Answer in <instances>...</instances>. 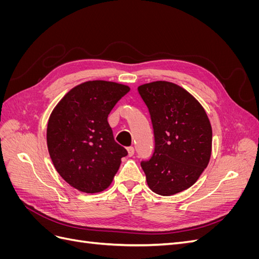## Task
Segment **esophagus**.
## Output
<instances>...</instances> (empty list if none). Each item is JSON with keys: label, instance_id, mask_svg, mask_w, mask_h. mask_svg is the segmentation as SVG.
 I'll use <instances>...</instances> for the list:
<instances>
[{"label": "esophagus", "instance_id": "obj_1", "mask_svg": "<svg viewBox=\"0 0 259 259\" xmlns=\"http://www.w3.org/2000/svg\"><path fill=\"white\" fill-rule=\"evenodd\" d=\"M134 152H135L134 148H133V147H128V148H127V153H128V156H133V155H134Z\"/></svg>", "mask_w": 259, "mask_h": 259}]
</instances>
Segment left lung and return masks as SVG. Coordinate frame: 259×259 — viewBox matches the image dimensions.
I'll use <instances>...</instances> for the list:
<instances>
[{
	"instance_id": "obj_1",
	"label": "left lung",
	"mask_w": 259,
	"mask_h": 259,
	"mask_svg": "<svg viewBox=\"0 0 259 259\" xmlns=\"http://www.w3.org/2000/svg\"><path fill=\"white\" fill-rule=\"evenodd\" d=\"M138 93L154 134V152L140 163L147 184L160 195L182 192L197 182L209 162L213 134L207 114L191 94L174 83H147Z\"/></svg>"
}]
</instances>
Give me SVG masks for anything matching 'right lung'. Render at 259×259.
<instances>
[{
	"label": "right lung",
	"mask_w": 259,
	"mask_h": 259,
	"mask_svg": "<svg viewBox=\"0 0 259 259\" xmlns=\"http://www.w3.org/2000/svg\"><path fill=\"white\" fill-rule=\"evenodd\" d=\"M128 92V86L114 82H84L53 110L46 133L49 152L58 174L75 189L104 191L127 155L114 142L108 115Z\"/></svg>",
	"instance_id": "right-lung-1"
}]
</instances>
